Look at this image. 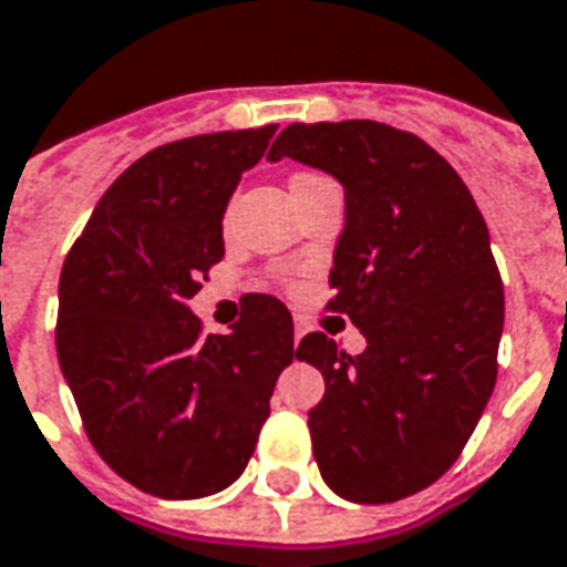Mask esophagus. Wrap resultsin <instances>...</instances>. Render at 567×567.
I'll return each instance as SVG.
<instances>
[{"label": "esophagus", "instance_id": "34e87169", "mask_svg": "<svg viewBox=\"0 0 567 567\" xmlns=\"http://www.w3.org/2000/svg\"><path fill=\"white\" fill-rule=\"evenodd\" d=\"M305 333H310V321H307L305 316H296V346H298V339L305 337Z\"/></svg>", "mask_w": 567, "mask_h": 567}]
</instances>
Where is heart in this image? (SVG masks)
Segmentation results:
<instances>
[{
	"label": "heart",
	"instance_id": "b5f03b06",
	"mask_svg": "<svg viewBox=\"0 0 567 567\" xmlns=\"http://www.w3.org/2000/svg\"><path fill=\"white\" fill-rule=\"evenodd\" d=\"M301 178H316V175H310V172H305V175H296L292 181H301Z\"/></svg>",
	"mask_w": 567,
	"mask_h": 567
}]
</instances>
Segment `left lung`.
I'll return each mask as SVG.
<instances>
[{
    "label": "left lung",
    "instance_id": "1",
    "mask_svg": "<svg viewBox=\"0 0 567 567\" xmlns=\"http://www.w3.org/2000/svg\"><path fill=\"white\" fill-rule=\"evenodd\" d=\"M266 157L346 187L328 307L369 346L351 357L307 333L296 351L324 378L307 421L321 477L354 504L415 495L456 463L495 389L504 284L483 213L436 148L383 122H296Z\"/></svg>",
    "mask_w": 567,
    "mask_h": 567
}]
</instances>
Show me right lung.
<instances>
[{
  "label": "right lung",
  "mask_w": 567,
  "mask_h": 567,
  "mask_svg": "<svg viewBox=\"0 0 567 567\" xmlns=\"http://www.w3.org/2000/svg\"><path fill=\"white\" fill-rule=\"evenodd\" d=\"M278 125L175 140L131 163L63 260L58 360L90 442L166 501L230 486L255 454L292 351L278 298L246 296L205 337L187 301L225 257L221 216Z\"/></svg>",
  "instance_id": "obj_1"
}]
</instances>
